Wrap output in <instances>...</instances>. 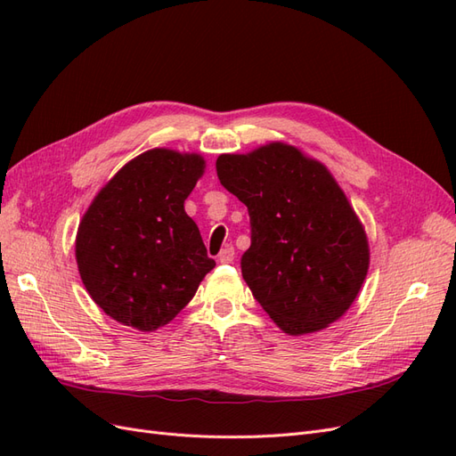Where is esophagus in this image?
Listing matches in <instances>:
<instances>
[{"mask_svg":"<svg viewBox=\"0 0 456 456\" xmlns=\"http://www.w3.org/2000/svg\"><path fill=\"white\" fill-rule=\"evenodd\" d=\"M233 256H236L233 247H224V249L218 253V262L220 265H230V262H233Z\"/></svg>","mask_w":456,"mask_h":456,"instance_id":"obj_1","label":"esophagus"}]
</instances>
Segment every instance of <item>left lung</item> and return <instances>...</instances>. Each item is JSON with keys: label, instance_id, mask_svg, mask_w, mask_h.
<instances>
[{"label": "left lung", "instance_id": "8db88e82", "mask_svg": "<svg viewBox=\"0 0 456 456\" xmlns=\"http://www.w3.org/2000/svg\"><path fill=\"white\" fill-rule=\"evenodd\" d=\"M218 181L247 205L251 247L241 273L283 333H317L348 312L367 278L360 216L322 161L268 142L216 159Z\"/></svg>", "mask_w": 456, "mask_h": 456}]
</instances>
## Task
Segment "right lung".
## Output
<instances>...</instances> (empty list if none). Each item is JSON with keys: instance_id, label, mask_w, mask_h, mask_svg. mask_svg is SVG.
I'll use <instances>...</instances> for the list:
<instances>
[{"instance_id": "right-lung-1", "label": "right lung", "mask_w": 456, "mask_h": 456, "mask_svg": "<svg viewBox=\"0 0 456 456\" xmlns=\"http://www.w3.org/2000/svg\"><path fill=\"white\" fill-rule=\"evenodd\" d=\"M203 173L194 151L151 148L123 165L79 220L81 281L118 323L142 333L167 325L215 268L184 211Z\"/></svg>"}]
</instances>
